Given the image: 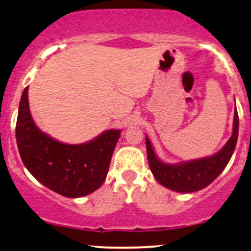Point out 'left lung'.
Returning a JSON list of instances; mask_svg holds the SVG:
<instances>
[{
	"label": "left lung",
	"instance_id": "left-lung-1",
	"mask_svg": "<svg viewBox=\"0 0 251 251\" xmlns=\"http://www.w3.org/2000/svg\"><path fill=\"white\" fill-rule=\"evenodd\" d=\"M238 128V113H237V110H234L233 133L218 153L204 157V158L181 162L177 164H168L162 162L156 156L151 141L146 136L147 159H149L150 169L157 181L169 190L181 193L196 192V191L202 190L210 185L228 164L236 149Z\"/></svg>",
	"mask_w": 251,
	"mask_h": 251
}]
</instances>
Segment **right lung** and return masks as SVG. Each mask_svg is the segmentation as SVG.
<instances>
[{
  "instance_id": "obj_1",
  "label": "right lung",
  "mask_w": 251,
  "mask_h": 251,
  "mask_svg": "<svg viewBox=\"0 0 251 251\" xmlns=\"http://www.w3.org/2000/svg\"><path fill=\"white\" fill-rule=\"evenodd\" d=\"M27 90L26 87L23 92L15 126L23 163L36 180L64 197L78 198L94 192L106 179L121 130L108 129L84 144L60 143L33 122Z\"/></svg>"
}]
</instances>
